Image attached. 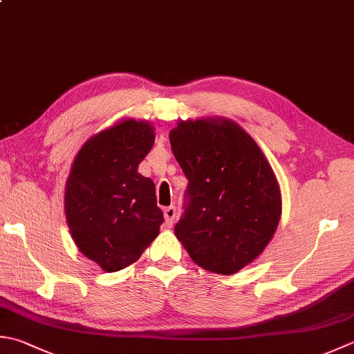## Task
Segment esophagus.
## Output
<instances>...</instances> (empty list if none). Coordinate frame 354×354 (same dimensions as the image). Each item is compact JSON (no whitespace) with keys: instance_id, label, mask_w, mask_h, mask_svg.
<instances>
[{"instance_id":"1","label":"esophagus","mask_w":354,"mask_h":354,"mask_svg":"<svg viewBox=\"0 0 354 354\" xmlns=\"http://www.w3.org/2000/svg\"><path fill=\"white\" fill-rule=\"evenodd\" d=\"M164 219H165V225L167 227H171L173 223H175L176 219V209L173 205L170 207H165L164 209Z\"/></svg>"}]
</instances>
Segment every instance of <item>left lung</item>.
<instances>
[{
  "label": "left lung",
  "instance_id": "obj_1",
  "mask_svg": "<svg viewBox=\"0 0 354 354\" xmlns=\"http://www.w3.org/2000/svg\"><path fill=\"white\" fill-rule=\"evenodd\" d=\"M170 144L189 179L176 238L205 270L239 272L264 252L279 224L272 167L253 138L227 120L179 122Z\"/></svg>",
  "mask_w": 354,
  "mask_h": 354
}]
</instances>
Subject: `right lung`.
Listing matches in <instances>:
<instances>
[{"label": "right lung", "instance_id": "add662e5", "mask_svg": "<svg viewBox=\"0 0 354 354\" xmlns=\"http://www.w3.org/2000/svg\"><path fill=\"white\" fill-rule=\"evenodd\" d=\"M155 142L147 122L122 121L82 145L66 184V216L80 252L106 272L140 259L164 214L138 165Z\"/></svg>", "mask_w": 354, "mask_h": 354}]
</instances>
